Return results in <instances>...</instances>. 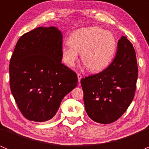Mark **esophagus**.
<instances>
[{
	"mask_svg": "<svg viewBox=\"0 0 149 149\" xmlns=\"http://www.w3.org/2000/svg\"><path fill=\"white\" fill-rule=\"evenodd\" d=\"M77 76H78V81H79V82H80L81 79V78H82V75L81 74V73H78Z\"/></svg>",
	"mask_w": 149,
	"mask_h": 149,
	"instance_id": "1",
	"label": "esophagus"
}]
</instances>
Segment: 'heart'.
<instances>
[{
  "label": "heart",
  "instance_id": "obj_1",
  "mask_svg": "<svg viewBox=\"0 0 149 149\" xmlns=\"http://www.w3.org/2000/svg\"><path fill=\"white\" fill-rule=\"evenodd\" d=\"M68 44L61 49L62 61L73 67L81 52V60L91 72L106 69L113 61L118 42L113 33L99 26H89L76 30L70 34Z\"/></svg>",
  "mask_w": 149,
  "mask_h": 149
}]
</instances>
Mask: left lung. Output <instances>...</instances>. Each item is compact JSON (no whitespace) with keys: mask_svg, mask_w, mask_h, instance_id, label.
Returning a JSON list of instances; mask_svg holds the SVG:
<instances>
[{"mask_svg":"<svg viewBox=\"0 0 149 149\" xmlns=\"http://www.w3.org/2000/svg\"><path fill=\"white\" fill-rule=\"evenodd\" d=\"M138 73L134 48L123 36L118 42L116 56L109 67L81 80L88 117L102 124L119 119L134 98Z\"/></svg>","mask_w":149,"mask_h":149,"instance_id":"left-lung-1","label":"left lung"}]
</instances>
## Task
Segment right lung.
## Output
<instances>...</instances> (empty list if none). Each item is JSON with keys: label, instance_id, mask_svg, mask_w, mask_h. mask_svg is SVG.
<instances>
[{"label": "right lung", "instance_id": "obj_1", "mask_svg": "<svg viewBox=\"0 0 149 149\" xmlns=\"http://www.w3.org/2000/svg\"><path fill=\"white\" fill-rule=\"evenodd\" d=\"M63 35L54 26L36 28L18 40L9 64L10 87L19 110L31 121L53 118L77 86L73 70L61 63Z\"/></svg>", "mask_w": 149, "mask_h": 149}]
</instances>
